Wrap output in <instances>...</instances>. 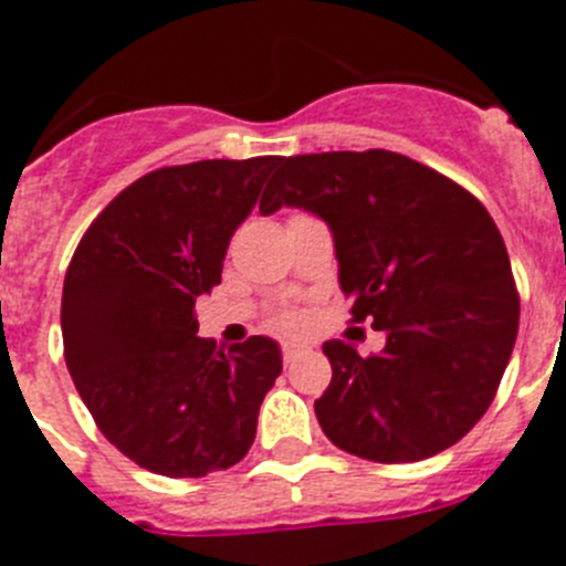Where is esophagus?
<instances>
[{
	"label": "esophagus",
	"instance_id": "1",
	"mask_svg": "<svg viewBox=\"0 0 566 566\" xmlns=\"http://www.w3.org/2000/svg\"><path fill=\"white\" fill-rule=\"evenodd\" d=\"M303 354H306V345H300V343L283 345V363H294V359L303 357Z\"/></svg>",
	"mask_w": 566,
	"mask_h": 566
}]
</instances>
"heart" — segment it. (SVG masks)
<instances>
[{
	"mask_svg": "<svg viewBox=\"0 0 566 566\" xmlns=\"http://www.w3.org/2000/svg\"><path fill=\"white\" fill-rule=\"evenodd\" d=\"M277 326H283V328H294L297 326V314L294 312H283L277 317Z\"/></svg>",
	"mask_w": 566,
	"mask_h": 566,
	"instance_id": "b5f03b06",
	"label": "heart"
}]
</instances>
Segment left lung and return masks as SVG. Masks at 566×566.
Segmentation results:
<instances>
[{
	"instance_id": "left-lung-1",
	"label": "left lung",
	"mask_w": 566,
	"mask_h": 566,
	"mask_svg": "<svg viewBox=\"0 0 566 566\" xmlns=\"http://www.w3.org/2000/svg\"><path fill=\"white\" fill-rule=\"evenodd\" d=\"M328 223L352 317L385 334L359 357L328 339L332 385L314 402L328 439L382 464L457 444L490 408L518 332L507 249L488 209L451 178L388 149L283 158L260 212Z\"/></svg>"
}]
</instances>
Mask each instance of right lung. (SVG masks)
I'll return each instance as SVG.
<instances>
[{"label": "right lung", "instance_id": "1", "mask_svg": "<svg viewBox=\"0 0 566 566\" xmlns=\"http://www.w3.org/2000/svg\"><path fill=\"white\" fill-rule=\"evenodd\" d=\"M277 161L218 158L144 175L90 223L64 274V359L78 397L109 444L158 476L238 464L283 371L274 339L218 352L195 319V300L221 283L229 240Z\"/></svg>", "mask_w": 566, "mask_h": 566}]
</instances>
